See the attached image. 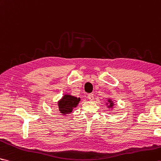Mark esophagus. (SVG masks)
<instances>
[{
	"label": "esophagus",
	"mask_w": 161,
	"mask_h": 161,
	"mask_svg": "<svg viewBox=\"0 0 161 161\" xmlns=\"http://www.w3.org/2000/svg\"><path fill=\"white\" fill-rule=\"evenodd\" d=\"M88 98L90 101H93L94 100V94H88Z\"/></svg>",
	"instance_id": "esophagus-1"
}]
</instances>
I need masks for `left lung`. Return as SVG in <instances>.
<instances>
[{
    "label": "left lung",
    "mask_w": 161,
    "mask_h": 161,
    "mask_svg": "<svg viewBox=\"0 0 161 161\" xmlns=\"http://www.w3.org/2000/svg\"><path fill=\"white\" fill-rule=\"evenodd\" d=\"M106 105H108V108L113 109L114 107V103L112 99H111V98H108V102L106 103Z\"/></svg>",
    "instance_id": "obj_1"
}]
</instances>
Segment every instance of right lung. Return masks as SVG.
I'll list each match as a JSON object with an SVG mask.
<instances>
[{
  "label": "right lung",
  "instance_id": "obj_1",
  "mask_svg": "<svg viewBox=\"0 0 161 161\" xmlns=\"http://www.w3.org/2000/svg\"><path fill=\"white\" fill-rule=\"evenodd\" d=\"M80 101V98H77L69 94H65L58 101V105L60 114L67 115L71 114L74 108H77Z\"/></svg>",
  "mask_w": 161,
  "mask_h": 161
}]
</instances>
